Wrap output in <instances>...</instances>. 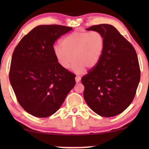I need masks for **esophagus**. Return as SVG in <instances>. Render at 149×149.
Returning a JSON list of instances; mask_svg holds the SVG:
<instances>
[{
  "label": "esophagus",
  "instance_id": "esophagus-1",
  "mask_svg": "<svg viewBox=\"0 0 149 149\" xmlns=\"http://www.w3.org/2000/svg\"><path fill=\"white\" fill-rule=\"evenodd\" d=\"M75 81H76V83L80 82L81 81V77L80 76H77L75 77Z\"/></svg>",
  "mask_w": 149,
  "mask_h": 149
}]
</instances>
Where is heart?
Returning a JSON list of instances; mask_svg holds the SVG:
<instances>
[{"mask_svg":"<svg viewBox=\"0 0 149 149\" xmlns=\"http://www.w3.org/2000/svg\"><path fill=\"white\" fill-rule=\"evenodd\" d=\"M105 38L98 31L73 32L65 36L61 45L54 47V54L58 64L68 69L72 62V70L81 74L88 68L96 67L102 58Z\"/></svg>","mask_w":149,"mask_h":149,"instance_id":"b5f03b06","label":"heart"}]
</instances>
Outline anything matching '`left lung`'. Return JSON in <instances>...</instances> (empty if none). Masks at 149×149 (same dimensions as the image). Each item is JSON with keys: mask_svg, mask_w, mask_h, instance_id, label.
Wrapping results in <instances>:
<instances>
[{"mask_svg": "<svg viewBox=\"0 0 149 149\" xmlns=\"http://www.w3.org/2000/svg\"><path fill=\"white\" fill-rule=\"evenodd\" d=\"M101 32L105 49L98 65L81 79L83 97L97 115L114 117L130 105L140 79L139 62L135 49L112 25L99 24L87 28Z\"/></svg>", "mask_w": 149, "mask_h": 149, "instance_id": "8db88e82", "label": "left lung"}]
</instances>
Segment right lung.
Masks as SVG:
<instances>
[{
	"label": "right lung",
	"instance_id": "right-lung-1",
	"mask_svg": "<svg viewBox=\"0 0 149 149\" xmlns=\"http://www.w3.org/2000/svg\"><path fill=\"white\" fill-rule=\"evenodd\" d=\"M72 28L40 25L22 38L12 55L9 81L18 102L36 117L60 109L75 85L74 74L57 62L54 44Z\"/></svg>",
	"mask_w": 149,
	"mask_h": 149
}]
</instances>
